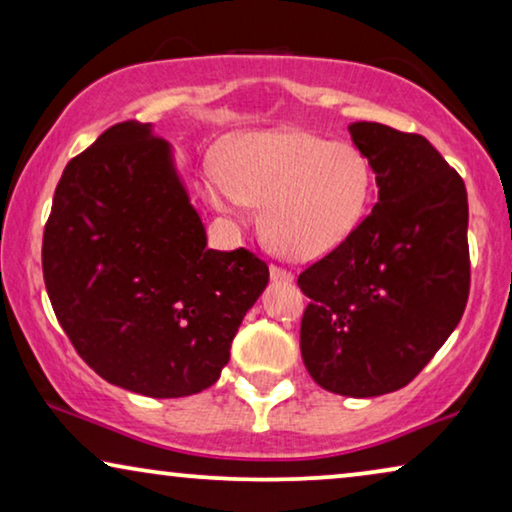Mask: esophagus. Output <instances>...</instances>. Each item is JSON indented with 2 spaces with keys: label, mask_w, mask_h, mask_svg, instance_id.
Segmentation results:
<instances>
[{
  "label": "esophagus",
  "mask_w": 512,
  "mask_h": 512,
  "mask_svg": "<svg viewBox=\"0 0 512 512\" xmlns=\"http://www.w3.org/2000/svg\"><path fill=\"white\" fill-rule=\"evenodd\" d=\"M270 277H272V282H286V284H289L293 279L291 272L279 268V265H270Z\"/></svg>",
  "instance_id": "esophagus-1"
}]
</instances>
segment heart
<instances>
[{"instance_id": "1", "label": "heart", "mask_w": 512, "mask_h": 512, "mask_svg": "<svg viewBox=\"0 0 512 512\" xmlns=\"http://www.w3.org/2000/svg\"><path fill=\"white\" fill-rule=\"evenodd\" d=\"M366 153L300 130H261L235 139L223 170L205 174V193L221 212L263 205L265 240L293 261L338 249L359 228L373 198Z\"/></svg>"}]
</instances>
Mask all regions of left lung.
<instances>
[{
  "mask_svg": "<svg viewBox=\"0 0 512 512\" xmlns=\"http://www.w3.org/2000/svg\"><path fill=\"white\" fill-rule=\"evenodd\" d=\"M375 172L359 228L298 275L307 373L326 391L370 398L415 380L466 310L471 289L464 179L429 139L349 125Z\"/></svg>",
  "mask_w": 512,
  "mask_h": 512,
  "instance_id": "left-lung-1",
  "label": "left lung"
}]
</instances>
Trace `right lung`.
I'll return each mask as SVG.
<instances>
[{"mask_svg": "<svg viewBox=\"0 0 512 512\" xmlns=\"http://www.w3.org/2000/svg\"><path fill=\"white\" fill-rule=\"evenodd\" d=\"M41 268L76 352L151 398L212 387L268 284L247 249H207L172 149L149 123L111 125L72 158L53 195Z\"/></svg>", "mask_w": 512, "mask_h": 512, "instance_id": "obj_1", "label": "right lung"}]
</instances>
